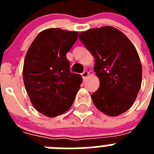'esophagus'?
<instances>
[{"instance_id": "obj_1", "label": "esophagus", "mask_w": 154, "mask_h": 154, "mask_svg": "<svg viewBox=\"0 0 154 154\" xmlns=\"http://www.w3.org/2000/svg\"><path fill=\"white\" fill-rule=\"evenodd\" d=\"M88 75H89V72L88 71H84L82 73V76L83 79H85V78H87Z\"/></svg>"}]
</instances>
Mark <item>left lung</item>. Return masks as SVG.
I'll return each mask as SVG.
<instances>
[{
	"label": "left lung",
	"instance_id": "obj_1",
	"mask_svg": "<svg viewBox=\"0 0 154 154\" xmlns=\"http://www.w3.org/2000/svg\"><path fill=\"white\" fill-rule=\"evenodd\" d=\"M79 38L96 61L94 71L100 85L92 95L94 105L110 116L127 111L142 82V65L136 48L122 31L110 26L89 29Z\"/></svg>",
	"mask_w": 154,
	"mask_h": 154
}]
</instances>
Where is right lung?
I'll return each instance as SVG.
<instances>
[{
  "label": "right lung",
  "instance_id": "right-lung-1",
  "mask_svg": "<svg viewBox=\"0 0 154 154\" xmlns=\"http://www.w3.org/2000/svg\"><path fill=\"white\" fill-rule=\"evenodd\" d=\"M77 38V31L48 28L37 35L27 51L24 86L33 106L48 117L67 111L79 90L82 76L71 72L66 58Z\"/></svg>",
  "mask_w": 154,
  "mask_h": 154
}]
</instances>
